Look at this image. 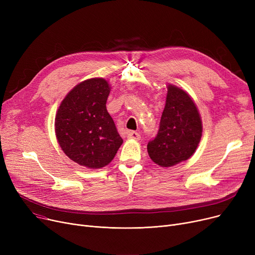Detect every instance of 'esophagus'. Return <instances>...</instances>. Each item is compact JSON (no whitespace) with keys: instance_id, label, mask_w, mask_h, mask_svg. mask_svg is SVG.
I'll return each instance as SVG.
<instances>
[{"instance_id":"obj_1","label":"esophagus","mask_w":255,"mask_h":255,"mask_svg":"<svg viewBox=\"0 0 255 255\" xmlns=\"http://www.w3.org/2000/svg\"><path fill=\"white\" fill-rule=\"evenodd\" d=\"M127 137L129 139H134V140H139L140 138V134L138 132H135V131H129L127 133Z\"/></svg>"}]
</instances>
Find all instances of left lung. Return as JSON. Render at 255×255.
Returning a JSON list of instances; mask_svg holds the SVG:
<instances>
[{
	"mask_svg": "<svg viewBox=\"0 0 255 255\" xmlns=\"http://www.w3.org/2000/svg\"><path fill=\"white\" fill-rule=\"evenodd\" d=\"M203 135V122L197 106L186 91L167 85L165 106L157 136L148 143L152 161L170 167L189 159Z\"/></svg>",
	"mask_w": 255,
	"mask_h": 255,
	"instance_id": "obj_1",
	"label": "left lung"
}]
</instances>
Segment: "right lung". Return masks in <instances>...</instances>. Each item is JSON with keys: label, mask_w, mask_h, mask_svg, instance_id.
Here are the masks:
<instances>
[{"label": "right lung", "mask_w": 255, "mask_h": 255, "mask_svg": "<svg viewBox=\"0 0 255 255\" xmlns=\"http://www.w3.org/2000/svg\"><path fill=\"white\" fill-rule=\"evenodd\" d=\"M111 89L102 77L86 79L67 94L56 114L55 132L61 149L88 168L111 163L123 143L106 110Z\"/></svg>", "instance_id": "1"}]
</instances>
